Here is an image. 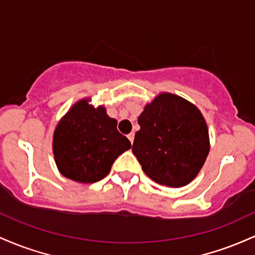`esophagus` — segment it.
I'll list each match as a JSON object with an SVG mask.
<instances>
[{
    "mask_svg": "<svg viewBox=\"0 0 255 255\" xmlns=\"http://www.w3.org/2000/svg\"><path fill=\"white\" fill-rule=\"evenodd\" d=\"M128 141H130L131 143H133V138H135V133H133V132L128 133Z\"/></svg>",
    "mask_w": 255,
    "mask_h": 255,
    "instance_id": "1",
    "label": "esophagus"
}]
</instances>
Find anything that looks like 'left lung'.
<instances>
[{"instance_id": "1", "label": "left lung", "mask_w": 255, "mask_h": 255, "mask_svg": "<svg viewBox=\"0 0 255 255\" xmlns=\"http://www.w3.org/2000/svg\"><path fill=\"white\" fill-rule=\"evenodd\" d=\"M132 153L143 172L172 188L189 184L210 153V136L199 108L170 93L159 94L138 117Z\"/></svg>"}]
</instances>
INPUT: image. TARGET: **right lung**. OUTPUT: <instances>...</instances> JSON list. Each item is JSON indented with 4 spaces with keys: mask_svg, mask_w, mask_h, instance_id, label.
I'll return each mask as SVG.
<instances>
[{
    "mask_svg": "<svg viewBox=\"0 0 255 255\" xmlns=\"http://www.w3.org/2000/svg\"><path fill=\"white\" fill-rule=\"evenodd\" d=\"M130 148V141L117 130V120L108 117L105 106L90 105V97L68 110L53 135L60 173L83 184L105 178L116 159Z\"/></svg>",
    "mask_w": 255,
    "mask_h": 255,
    "instance_id": "right-lung-1",
    "label": "right lung"
}]
</instances>
